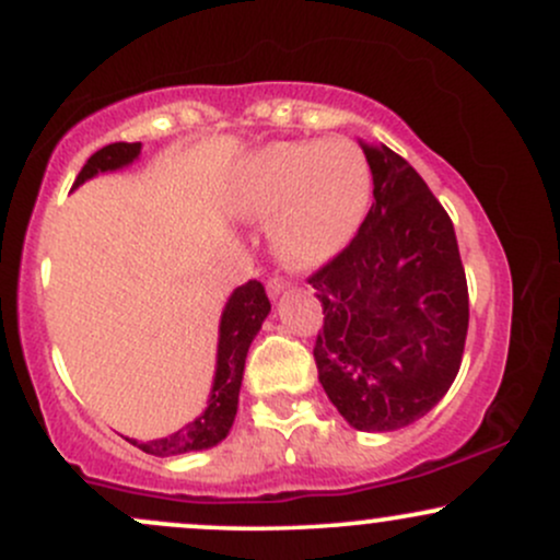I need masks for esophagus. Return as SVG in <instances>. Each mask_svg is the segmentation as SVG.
I'll list each match as a JSON object with an SVG mask.
<instances>
[{
	"label": "esophagus",
	"instance_id": "34e87169",
	"mask_svg": "<svg viewBox=\"0 0 560 560\" xmlns=\"http://www.w3.org/2000/svg\"><path fill=\"white\" fill-rule=\"evenodd\" d=\"M284 289H287L284 281H281V279H271V281H268V298L276 300L281 292H284Z\"/></svg>",
	"mask_w": 560,
	"mask_h": 560
}]
</instances>
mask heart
Instances as JSON below:
<instances>
[{
  "label": "heart",
  "mask_w": 560,
  "mask_h": 560,
  "mask_svg": "<svg viewBox=\"0 0 560 560\" xmlns=\"http://www.w3.org/2000/svg\"><path fill=\"white\" fill-rule=\"evenodd\" d=\"M374 197V173L358 141H279L244 158L226 182V210L271 221L268 244L281 266L307 273L355 240Z\"/></svg>",
  "instance_id": "obj_1"
}]
</instances>
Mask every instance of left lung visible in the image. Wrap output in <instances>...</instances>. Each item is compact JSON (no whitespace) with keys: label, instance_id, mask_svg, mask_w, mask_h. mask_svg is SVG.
I'll use <instances>...</instances> for the list:
<instances>
[{"label":"left lung","instance_id":"1","mask_svg":"<svg viewBox=\"0 0 560 560\" xmlns=\"http://www.w3.org/2000/svg\"><path fill=\"white\" fill-rule=\"evenodd\" d=\"M374 205L307 279L324 305L318 382L358 432H395L445 397L464 358L468 287L450 215L408 160L363 144Z\"/></svg>","mask_w":560,"mask_h":560}]
</instances>
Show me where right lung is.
<instances>
[{
	"mask_svg": "<svg viewBox=\"0 0 560 560\" xmlns=\"http://www.w3.org/2000/svg\"><path fill=\"white\" fill-rule=\"evenodd\" d=\"M141 141H115V144L102 147L100 152H94L86 160L79 178L73 186H81L89 178H94L96 173H110L120 171L126 165H131L139 158ZM271 313V302L266 298V289L260 281H247V284L236 287L231 292L221 313V326H218V355H215V376L213 387H210L208 405H205L202 413L195 421L186 423L184 429L173 432L168 436H160V440L150 442H137L126 440L131 445H137L144 453L158 455V458H171V455H184V453H197V450L215 447L218 442L226 440L236 419V408H240V389H242V376H244V361H247V352L253 339L258 337L262 320Z\"/></svg>",
	"mask_w": 560,
	"mask_h": 560,
	"instance_id": "1",
	"label": "right lung"
}]
</instances>
